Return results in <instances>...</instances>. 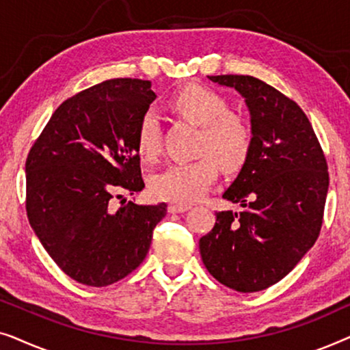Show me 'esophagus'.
<instances>
[{
    "instance_id": "obj_1",
    "label": "esophagus",
    "mask_w": 350,
    "mask_h": 350,
    "mask_svg": "<svg viewBox=\"0 0 350 350\" xmlns=\"http://www.w3.org/2000/svg\"><path fill=\"white\" fill-rule=\"evenodd\" d=\"M191 205L189 204H178V202H172L169 205V212L170 213H181V212H186V210H189Z\"/></svg>"
}]
</instances>
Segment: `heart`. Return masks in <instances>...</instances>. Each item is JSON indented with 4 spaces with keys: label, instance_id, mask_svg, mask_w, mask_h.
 I'll return each instance as SVG.
<instances>
[{
    "label": "heart",
    "instance_id": "heart-1",
    "mask_svg": "<svg viewBox=\"0 0 350 350\" xmlns=\"http://www.w3.org/2000/svg\"><path fill=\"white\" fill-rule=\"evenodd\" d=\"M181 116L202 127L199 154L188 162H176L151 178V193L159 199L191 204L202 198L217 178L218 164L224 172L241 170L250 157L253 131L241 114L229 111L228 100L213 89L188 84L170 100ZM161 121L154 109H146L138 121L135 146L143 161L152 162L161 152Z\"/></svg>",
    "mask_w": 350,
    "mask_h": 350
}]
</instances>
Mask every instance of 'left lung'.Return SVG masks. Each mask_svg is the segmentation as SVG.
<instances>
[{
    "label": "left lung",
    "instance_id": "1",
    "mask_svg": "<svg viewBox=\"0 0 350 350\" xmlns=\"http://www.w3.org/2000/svg\"><path fill=\"white\" fill-rule=\"evenodd\" d=\"M208 78L245 98L253 148L223 194L243 210L217 213L213 229L199 241L200 256L219 284L253 293L284 279L317 241L328 165L298 103L253 76Z\"/></svg>",
    "mask_w": 350,
    "mask_h": 350
}]
</instances>
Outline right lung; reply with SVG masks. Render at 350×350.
<instances>
[{"label": "right lung", "instance_id": "right-lung-1", "mask_svg": "<svg viewBox=\"0 0 350 350\" xmlns=\"http://www.w3.org/2000/svg\"><path fill=\"white\" fill-rule=\"evenodd\" d=\"M154 98L151 81H103L66 98L28 152V221L55 265L83 285L107 286L135 271L167 213L165 202L111 205L145 188L135 132Z\"/></svg>", "mask_w": 350, "mask_h": 350}]
</instances>
